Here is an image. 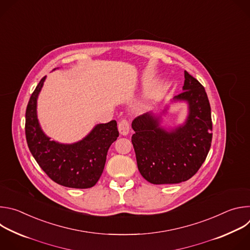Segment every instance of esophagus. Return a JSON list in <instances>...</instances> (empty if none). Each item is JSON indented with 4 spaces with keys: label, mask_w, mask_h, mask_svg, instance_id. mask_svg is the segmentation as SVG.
I'll use <instances>...</instances> for the list:
<instances>
[{
    "label": "esophagus",
    "mask_w": 250,
    "mask_h": 250,
    "mask_svg": "<svg viewBox=\"0 0 250 250\" xmlns=\"http://www.w3.org/2000/svg\"><path fill=\"white\" fill-rule=\"evenodd\" d=\"M119 131L123 135H127L129 132V123L126 120H122L119 123Z\"/></svg>",
    "instance_id": "obj_1"
}]
</instances>
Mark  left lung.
Here are the masks:
<instances>
[{
  "label": "left lung",
  "mask_w": 250,
  "mask_h": 250,
  "mask_svg": "<svg viewBox=\"0 0 250 250\" xmlns=\"http://www.w3.org/2000/svg\"><path fill=\"white\" fill-rule=\"evenodd\" d=\"M181 94L171 101L186 102L188 116L183 125L174 128L161 125L162 115L146 113L131 124V136L138 170L152 184H177L189 180L200 169L210 148V105L202 84L184 72Z\"/></svg>",
  "instance_id": "1"
}]
</instances>
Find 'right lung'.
Segmentation results:
<instances>
[{
  "mask_svg": "<svg viewBox=\"0 0 250 250\" xmlns=\"http://www.w3.org/2000/svg\"><path fill=\"white\" fill-rule=\"evenodd\" d=\"M45 78L35 88L26 106L27 146L41 168L55 183L68 188H91L100 179L108 150L119 136L117 122L95 125L83 139L74 144L51 140L42 129L37 111L38 98Z\"/></svg>",
  "mask_w": 250,
  "mask_h": 250,
  "instance_id": "right-lung-1",
  "label": "right lung"
}]
</instances>
